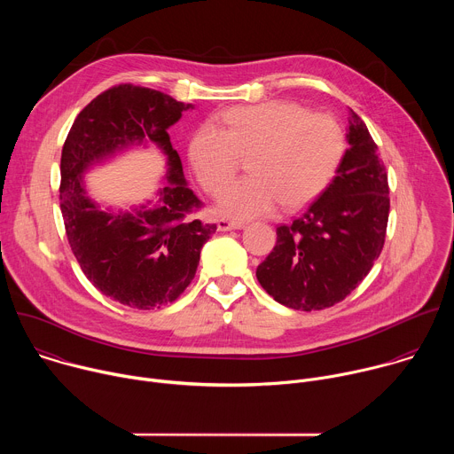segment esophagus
I'll list each match as a JSON object with an SVG mask.
<instances>
[{
	"label": "esophagus",
	"instance_id": "obj_1",
	"mask_svg": "<svg viewBox=\"0 0 454 454\" xmlns=\"http://www.w3.org/2000/svg\"><path fill=\"white\" fill-rule=\"evenodd\" d=\"M240 228H244V224L233 223V221H228V219H217V230L219 231H230V230H240Z\"/></svg>",
	"mask_w": 454,
	"mask_h": 454
}]
</instances>
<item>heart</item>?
Wrapping results in <instances>:
<instances>
[{"instance_id": "heart-1", "label": "heart", "mask_w": 454, "mask_h": 454, "mask_svg": "<svg viewBox=\"0 0 454 454\" xmlns=\"http://www.w3.org/2000/svg\"><path fill=\"white\" fill-rule=\"evenodd\" d=\"M247 154L249 176L226 184L215 205L237 221L268 215L278 201L298 208L314 200L343 160L345 135L327 113L270 100L221 113L217 125H201L188 145L192 168L208 192H217Z\"/></svg>"}]
</instances>
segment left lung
<instances>
[{"mask_svg": "<svg viewBox=\"0 0 454 454\" xmlns=\"http://www.w3.org/2000/svg\"><path fill=\"white\" fill-rule=\"evenodd\" d=\"M348 149L333 183L305 212L277 228V244L256 268L261 286L278 303L321 310L345 300L379 258L390 188L377 145L350 109Z\"/></svg>", "mask_w": 454, "mask_h": 454, "instance_id": "obj_1", "label": "left lung"}]
</instances>
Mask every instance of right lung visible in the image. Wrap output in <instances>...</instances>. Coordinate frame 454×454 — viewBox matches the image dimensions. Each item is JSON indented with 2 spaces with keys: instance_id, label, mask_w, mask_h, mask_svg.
Here are the masks:
<instances>
[{
  "instance_id": "obj_1",
  "label": "right lung",
  "mask_w": 454,
  "mask_h": 454,
  "mask_svg": "<svg viewBox=\"0 0 454 454\" xmlns=\"http://www.w3.org/2000/svg\"><path fill=\"white\" fill-rule=\"evenodd\" d=\"M192 104L156 90L120 84L93 98L75 118L60 156V212L68 242L88 280L133 309L174 301L196 277L201 247L215 224L188 217L201 207L183 176L167 129ZM154 145L168 160L157 198L131 211H102L83 174L130 148Z\"/></svg>"
}]
</instances>
